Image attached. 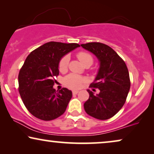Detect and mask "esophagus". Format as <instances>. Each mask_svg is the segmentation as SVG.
I'll return each instance as SVG.
<instances>
[{"label": "esophagus", "instance_id": "34e87169", "mask_svg": "<svg viewBox=\"0 0 154 154\" xmlns=\"http://www.w3.org/2000/svg\"><path fill=\"white\" fill-rule=\"evenodd\" d=\"M78 93H79V91H78V90H73V91L72 92L73 94H77Z\"/></svg>", "mask_w": 154, "mask_h": 154}]
</instances>
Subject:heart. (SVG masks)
I'll return each mask as SVG.
<instances>
[{
	"mask_svg": "<svg viewBox=\"0 0 154 154\" xmlns=\"http://www.w3.org/2000/svg\"><path fill=\"white\" fill-rule=\"evenodd\" d=\"M76 56L78 59L80 60V62L85 66H90L93 63V57L89 52L85 51H80L76 54ZM69 60H70V57L68 55L64 56L60 60L58 67L59 70L61 72H65L68 69ZM84 81H85L84 78L71 73V74H69L64 78V84L66 87L71 88V89H77V88L81 87L82 83Z\"/></svg>",
	"mask_w": 154,
	"mask_h": 154,
	"instance_id": "1",
	"label": "heart"
}]
</instances>
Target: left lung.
<instances>
[{"label": "left lung", "mask_w": 154, "mask_h": 154, "mask_svg": "<svg viewBox=\"0 0 154 154\" xmlns=\"http://www.w3.org/2000/svg\"><path fill=\"white\" fill-rule=\"evenodd\" d=\"M98 58L100 67L90 88L100 90V93L88 90L89 99L84 104L85 112L99 120L115 116L125 104L130 88L128 67L123 59L109 45L98 42L81 45Z\"/></svg>", "instance_id": "8db88e82"}]
</instances>
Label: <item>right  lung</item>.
Returning a JSON list of instances; mask_svg holds the SVG:
<instances>
[{"instance_id": "add662e5", "label": "right lung", "mask_w": 154, "mask_h": 154, "mask_svg": "<svg viewBox=\"0 0 154 154\" xmlns=\"http://www.w3.org/2000/svg\"><path fill=\"white\" fill-rule=\"evenodd\" d=\"M79 46L78 43L48 42L26 57L19 73L18 90L23 103L33 116L51 121L65 112L72 92L65 88L56 91L54 78L59 75L61 58Z\"/></svg>"}]
</instances>
